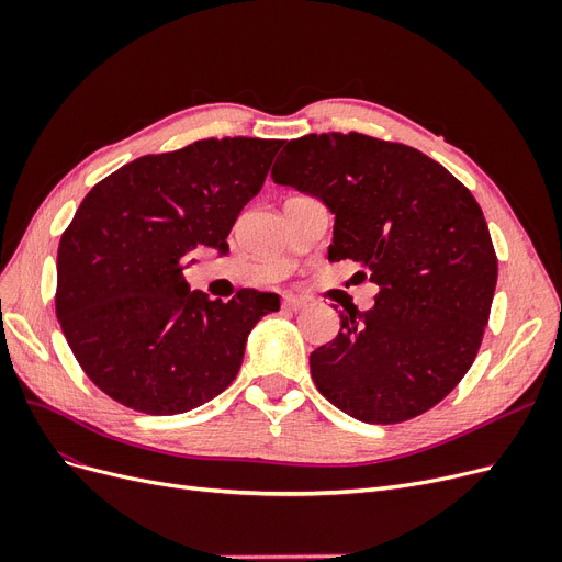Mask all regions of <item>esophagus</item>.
<instances>
[{
    "mask_svg": "<svg viewBox=\"0 0 562 562\" xmlns=\"http://www.w3.org/2000/svg\"><path fill=\"white\" fill-rule=\"evenodd\" d=\"M305 303L301 299H284L282 301V310H289V312H299Z\"/></svg>",
    "mask_w": 562,
    "mask_h": 562,
    "instance_id": "34e87169",
    "label": "esophagus"
}]
</instances>
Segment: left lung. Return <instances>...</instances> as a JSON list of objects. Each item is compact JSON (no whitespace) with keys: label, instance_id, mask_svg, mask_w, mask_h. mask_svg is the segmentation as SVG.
Wrapping results in <instances>:
<instances>
[{"label":"left lung","instance_id":"8db88e82","mask_svg":"<svg viewBox=\"0 0 562 562\" xmlns=\"http://www.w3.org/2000/svg\"><path fill=\"white\" fill-rule=\"evenodd\" d=\"M271 177L322 200L328 261L353 259L379 284L374 307L339 314L337 337L312 351L319 393L370 425L436 406L477 356L498 278L471 190L413 146L362 133L291 139Z\"/></svg>","mask_w":562,"mask_h":562}]
</instances>
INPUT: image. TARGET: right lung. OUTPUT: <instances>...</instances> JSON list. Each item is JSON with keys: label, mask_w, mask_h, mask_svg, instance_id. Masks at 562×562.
<instances>
[{"label": "right lung", "mask_w": 562, "mask_h": 562, "mask_svg": "<svg viewBox=\"0 0 562 562\" xmlns=\"http://www.w3.org/2000/svg\"><path fill=\"white\" fill-rule=\"evenodd\" d=\"M282 139H200L142 156L95 183L57 252V319L85 374L114 402L177 416L236 379L246 339L278 294L240 289L223 303L190 291L198 246L227 236Z\"/></svg>", "instance_id": "obj_1"}]
</instances>
